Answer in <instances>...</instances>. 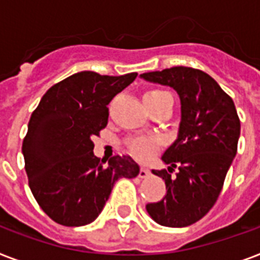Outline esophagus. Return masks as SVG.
Returning a JSON list of instances; mask_svg holds the SVG:
<instances>
[{"label": "esophagus", "instance_id": "esophagus-1", "mask_svg": "<svg viewBox=\"0 0 260 260\" xmlns=\"http://www.w3.org/2000/svg\"><path fill=\"white\" fill-rule=\"evenodd\" d=\"M148 175H150V171L147 170L146 167H142V169H140V171H139V177H140V178H147V177H148Z\"/></svg>", "mask_w": 260, "mask_h": 260}]
</instances>
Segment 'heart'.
Wrapping results in <instances>:
<instances>
[{
  "instance_id": "obj_1",
  "label": "heart",
  "mask_w": 260,
  "mask_h": 260,
  "mask_svg": "<svg viewBox=\"0 0 260 260\" xmlns=\"http://www.w3.org/2000/svg\"><path fill=\"white\" fill-rule=\"evenodd\" d=\"M162 94H166V91H163V90H150V91H147L144 94V98H156L159 95H162ZM159 144V140L156 138L152 139H132L128 142V148L131 150L132 154H135L138 158H147V156H150L155 150H156V147Z\"/></svg>"
}]
</instances>
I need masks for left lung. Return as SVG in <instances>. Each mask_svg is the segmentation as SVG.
<instances>
[{"instance_id": "left-lung-1", "label": "left lung", "mask_w": 260, "mask_h": 260, "mask_svg": "<svg viewBox=\"0 0 260 260\" xmlns=\"http://www.w3.org/2000/svg\"><path fill=\"white\" fill-rule=\"evenodd\" d=\"M173 87L181 98L177 140L162 156L167 170H152L166 183V194L147 204V212L165 226H187L205 216L221 193L238 152L240 120L232 98L210 75L191 67H171L140 75ZM175 167V177L171 173Z\"/></svg>"}]
</instances>
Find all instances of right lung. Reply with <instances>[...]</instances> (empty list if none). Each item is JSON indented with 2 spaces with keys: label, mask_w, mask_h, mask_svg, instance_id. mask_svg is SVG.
I'll return each mask as SVG.
<instances>
[{
  "label": "right lung",
  "mask_w": 260,
  "mask_h": 260,
  "mask_svg": "<svg viewBox=\"0 0 260 260\" xmlns=\"http://www.w3.org/2000/svg\"><path fill=\"white\" fill-rule=\"evenodd\" d=\"M136 77L81 71L47 90L30 116L22 142L28 183L44 213L60 225L94 221L114 182L140 171L128 155L100 160L91 142L108 124L109 102Z\"/></svg>",
  "instance_id": "add662e5"
}]
</instances>
